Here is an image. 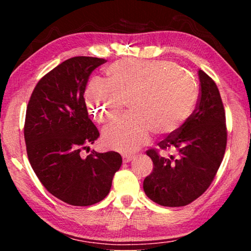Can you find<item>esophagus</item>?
<instances>
[{
	"label": "esophagus",
	"mask_w": 251,
	"mask_h": 251,
	"mask_svg": "<svg viewBox=\"0 0 251 251\" xmlns=\"http://www.w3.org/2000/svg\"><path fill=\"white\" fill-rule=\"evenodd\" d=\"M134 158V156L133 155H127V154H125V155H123V161H124V163L126 164V163H129V161Z\"/></svg>",
	"instance_id": "34e87169"
}]
</instances>
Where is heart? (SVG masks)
I'll list each match as a JSON object with an SVG mask.
<instances>
[{"label": "heart", "mask_w": 251, "mask_h": 251, "mask_svg": "<svg viewBox=\"0 0 251 251\" xmlns=\"http://www.w3.org/2000/svg\"><path fill=\"white\" fill-rule=\"evenodd\" d=\"M105 82L92 79L85 90L90 115L109 124L128 101L130 110L105 128L103 142L120 151H134L150 141L151 131L166 135L192 115L198 86L188 72L158 59H121L105 67Z\"/></svg>", "instance_id": "1"}]
</instances>
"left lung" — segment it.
I'll list each match as a JSON object with an SVG mask.
<instances>
[{
    "label": "left lung",
    "mask_w": 251,
    "mask_h": 251,
    "mask_svg": "<svg viewBox=\"0 0 251 251\" xmlns=\"http://www.w3.org/2000/svg\"><path fill=\"white\" fill-rule=\"evenodd\" d=\"M201 96L196 109L179 129L157 144L163 151H175L165 157L157 150L146 152L154 164L144 179V192L160 206L181 207L197 199L214 180L227 144L226 116L216 83L198 71Z\"/></svg>",
    "instance_id": "obj_1"
}]
</instances>
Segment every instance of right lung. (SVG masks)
I'll return each mask as SVG.
<instances>
[{
	"label": "right lung",
	"mask_w": 251,
	"mask_h": 251,
	"mask_svg": "<svg viewBox=\"0 0 251 251\" xmlns=\"http://www.w3.org/2000/svg\"><path fill=\"white\" fill-rule=\"evenodd\" d=\"M106 59H66L40 79L29 99L24 138L29 164L49 192L73 206H91L107 196L122 166L116 151H80L100 137L84 100L90 75Z\"/></svg>",
	"instance_id": "1"
}]
</instances>
